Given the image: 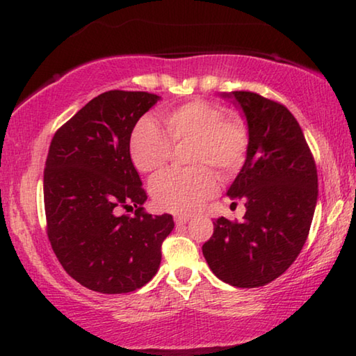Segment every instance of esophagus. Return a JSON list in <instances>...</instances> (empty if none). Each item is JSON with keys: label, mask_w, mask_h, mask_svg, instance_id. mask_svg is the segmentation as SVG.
<instances>
[{"label": "esophagus", "mask_w": 356, "mask_h": 356, "mask_svg": "<svg viewBox=\"0 0 356 356\" xmlns=\"http://www.w3.org/2000/svg\"><path fill=\"white\" fill-rule=\"evenodd\" d=\"M190 220H191L190 215H179V216H176V218H174V221H176L177 226H184V225H186V222H188Z\"/></svg>", "instance_id": "esophagus-1"}]
</instances>
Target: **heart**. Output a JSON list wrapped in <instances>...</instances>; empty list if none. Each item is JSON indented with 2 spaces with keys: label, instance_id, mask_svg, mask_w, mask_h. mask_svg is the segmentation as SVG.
<instances>
[{
  "label": "heart",
  "instance_id": "b5f03b06",
  "mask_svg": "<svg viewBox=\"0 0 356 356\" xmlns=\"http://www.w3.org/2000/svg\"><path fill=\"white\" fill-rule=\"evenodd\" d=\"M172 143H191L193 170H168L154 177L150 195L168 212L188 215L204 206L218 190V180L207 166L231 174L242 165L248 147V130L238 118H226L221 106L191 100L163 113ZM172 144L159 125L143 119L130 138V155L141 172H154L170 160Z\"/></svg>",
  "mask_w": 356,
  "mask_h": 356
}]
</instances>
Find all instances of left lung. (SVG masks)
Listing matches in <instances>:
<instances>
[{
  "label": "left lung",
  "mask_w": 356,
  "mask_h": 356,
  "mask_svg": "<svg viewBox=\"0 0 356 356\" xmlns=\"http://www.w3.org/2000/svg\"><path fill=\"white\" fill-rule=\"evenodd\" d=\"M242 111L248 147L226 195L243 200V221L225 216L202 254L216 278L259 287L291 267L308 238L317 204V170L297 119L286 106L246 91L221 92Z\"/></svg>",
  "instance_id": "left-lung-1"
}]
</instances>
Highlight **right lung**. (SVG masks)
Masks as SVG:
<instances>
[{"label":"right lung","mask_w":356,"mask_h":356,"mask_svg":"<svg viewBox=\"0 0 356 356\" xmlns=\"http://www.w3.org/2000/svg\"><path fill=\"white\" fill-rule=\"evenodd\" d=\"M159 100L149 92H104L51 140L44 172L48 238L65 272L91 291L125 293L147 284L174 229L170 213L143 212L147 195L130 156L131 131ZM131 203L134 217L117 215Z\"/></svg>","instance_id":"add662e5"}]
</instances>
